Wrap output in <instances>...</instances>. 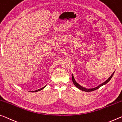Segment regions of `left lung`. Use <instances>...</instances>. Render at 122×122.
Segmentation results:
<instances>
[{
    "mask_svg": "<svg viewBox=\"0 0 122 122\" xmlns=\"http://www.w3.org/2000/svg\"><path fill=\"white\" fill-rule=\"evenodd\" d=\"M114 73H115V71L112 74V75L110 76L109 78H108L107 80H106L105 82H104L103 83H102L100 85H99V86H98L97 87H94V88H86L85 87H82L80 85H79L78 82H77L76 81H75V79H74V77L73 76V75L72 74V81H73V84H74V85L77 88H79V90L83 91H85V92H91V91H93L94 90H96L98 89L99 88H100V87L104 85H106L107 83L109 81L111 80L112 77L113 76V75L114 74Z\"/></svg>",
    "mask_w": 122,
    "mask_h": 122,
    "instance_id": "left-lung-1",
    "label": "left lung"
}]
</instances>
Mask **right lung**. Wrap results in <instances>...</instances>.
Masks as SVG:
<instances>
[{
    "mask_svg": "<svg viewBox=\"0 0 122 122\" xmlns=\"http://www.w3.org/2000/svg\"><path fill=\"white\" fill-rule=\"evenodd\" d=\"M46 86H47V85H46L45 86H44L43 87H42V88H40V89H38V90H35V91H31V92H38V91H39L42 90V89H43V88H45Z\"/></svg>",
    "mask_w": 122,
    "mask_h": 122,
    "instance_id": "obj_1",
    "label": "right lung"
}]
</instances>
